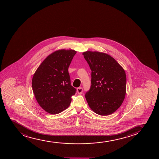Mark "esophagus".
I'll return each instance as SVG.
<instances>
[{
    "mask_svg": "<svg viewBox=\"0 0 159 159\" xmlns=\"http://www.w3.org/2000/svg\"><path fill=\"white\" fill-rule=\"evenodd\" d=\"M77 92L79 94H82L83 92L82 88L80 87V88H77Z\"/></svg>",
    "mask_w": 159,
    "mask_h": 159,
    "instance_id": "obj_1",
    "label": "esophagus"
}]
</instances>
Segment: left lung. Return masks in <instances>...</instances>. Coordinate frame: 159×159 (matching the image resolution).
<instances>
[{
	"label": "left lung",
	"instance_id": "obj_1",
	"mask_svg": "<svg viewBox=\"0 0 159 159\" xmlns=\"http://www.w3.org/2000/svg\"><path fill=\"white\" fill-rule=\"evenodd\" d=\"M82 54L92 70L91 86L85 94L89 108L99 115H111L124 100L126 93L125 70L107 53L87 51Z\"/></svg>",
	"mask_w": 159,
	"mask_h": 159
}]
</instances>
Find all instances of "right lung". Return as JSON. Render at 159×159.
<instances>
[{"mask_svg":"<svg viewBox=\"0 0 159 159\" xmlns=\"http://www.w3.org/2000/svg\"><path fill=\"white\" fill-rule=\"evenodd\" d=\"M76 51L60 49L49 55L33 75L32 86L37 102L52 115L70 106L76 89L71 86L68 67Z\"/></svg>","mask_w":159,"mask_h":159,"instance_id":"1","label":"right lung"}]
</instances>
